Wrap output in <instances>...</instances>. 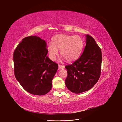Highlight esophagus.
<instances>
[{"instance_id": "1", "label": "esophagus", "mask_w": 122, "mask_h": 122, "mask_svg": "<svg viewBox=\"0 0 122 122\" xmlns=\"http://www.w3.org/2000/svg\"><path fill=\"white\" fill-rule=\"evenodd\" d=\"M58 68H59V69H64L65 68V66L64 65H58Z\"/></svg>"}]
</instances>
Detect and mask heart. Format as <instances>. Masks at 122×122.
I'll use <instances>...</instances> for the list:
<instances>
[{
    "instance_id": "obj_1",
    "label": "heart",
    "mask_w": 122,
    "mask_h": 122,
    "mask_svg": "<svg viewBox=\"0 0 122 122\" xmlns=\"http://www.w3.org/2000/svg\"><path fill=\"white\" fill-rule=\"evenodd\" d=\"M84 41L79 35L58 34L53 39L52 45L48 47L49 55L52 60H55L60 50L61 55L68 62L77 60L81 54Z\"/></svg>"
}]
</instances>
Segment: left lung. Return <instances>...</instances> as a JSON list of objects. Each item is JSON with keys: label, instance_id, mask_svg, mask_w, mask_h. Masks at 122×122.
Returning a JSON list of instances; mask_svg holds the SVG:
<instances>
[{"label": "left lung", "instance_id": "1", "mask_svg": "<svg viewBox=\"0 0 122 122\" xmlns=\"http://www.w3.org/2000/svg\"><path fill=\"white\" fill-rule=\"evenodd\" d=\"M86 38V46L80 58L65 66L68 73L66 86L76 94L91 89L98 82L101 71V50L92 36L87 34Z\"/></svg>", "mask_w": 122, "mask_h": 122}]
</instances>
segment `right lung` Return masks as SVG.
<instances>
[{
	"instance_id": "right-lung-1",
	"label": "right lung",
	"mask_w": 122,
	"mask_h": 122,
	"mask_svg": "<svg viewBox=\"0 0 122 122\" xmlns=\"http://www.w3.org/2000/svg\"><path fill=\"white\" fill-rule=\"evenodd\" d=\"M45 40L37 36L22 40L13 53L15 76L24 90L36 95H44L52 88L58 64L47 56Z\"/></svg>"
}]
</instances>
